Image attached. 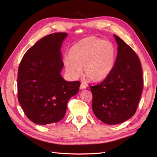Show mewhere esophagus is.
Masks as SVG:
<instances>
[{
  "label": "esophagus",
  "instance_id": "34e87169",
  "mask_svg": "<svg viewBox=\"0 0 157 157\" xmlns=\"http://www.w3.org/2000/svg\"><path fill=\"white\" fill-rule=\"evenodd\" d=\"M79 88H80V89L81 90H82V89H85L86 88V85L84 83H81V84H80V87H79Z\"/></svg>",
  "mask_w": 157,
  "mask_h": 157
}]
</instances>
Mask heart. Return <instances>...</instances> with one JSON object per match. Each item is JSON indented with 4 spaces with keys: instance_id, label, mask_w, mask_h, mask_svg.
I'll use <instances>...</instances> for the list:
<instances>
[{
    "instance_id": "obj_1",
    "label": "heart",
    "mask_w": 157,
    "mask_h": 157,
    "mask_svg": "<svg viewBox=\"0 0 157 157\" xmlns=\"http://www.w3.org/2000/svg\"><path fill=\"white\" fill-rule=\"evenodd\" d=\"M116 48L110 41L89 36L73 45L65 61L66 68L71 75L78 76L84 68L89 80L100 82L111 73L116 58Z\"/></svg>"
}]
</instances>
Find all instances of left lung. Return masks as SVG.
I'll use <instances>...</instances> for the list:
<instances>
[{
	"label": "left lung",
	"mask_w": 157,
	"mask_h": 157,
	"mask_svg": "<svg viewBox=\"0 0 157 157\" xmlns=\"http://www.w3.org/2000/svg\"><path fill=\"white\" fill-rule=\"evenodd\" d=\"M118 52L111 73L99 84L91 86L92 109L107 124L123 123L135 113L143 87L142 67L131 47L116 34Z\"/></svg>",
	"instance_id": "obj_1"
}]
</instances>
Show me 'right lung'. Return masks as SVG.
<instances>
[{"instance_id": "obj_1", "label": "right lung", "mask_w": 157, "mask_h": 157, "mask_svg": "<svg viewBox=\"0 0 157 157\" xmlns=\"http://www.w3.org/2000/svg\"><path fill=\"white\" fill-rule=\"evenodd\" d=\"M67 34L44 36L32 46L18 66V100L26 116L38 124L57 123L64 117L68 100L78 94L80 82H67L60 49Z\"/></svg>"}]
</instances>
